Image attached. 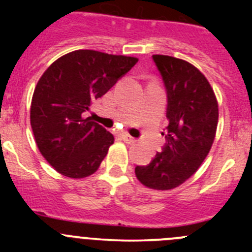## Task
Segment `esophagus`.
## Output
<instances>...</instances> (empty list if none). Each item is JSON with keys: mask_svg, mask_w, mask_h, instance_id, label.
<instances>
[{"mask_svg": "<svg viewBox=\"0 0 252 252\" xmlns=\"http://www.w3.org/2000/svg\"><path fill=\"white\" fill-rule=\"evenodd\" d=\"M122 139H123V140L126 141V144H134V142H136L135 138L130 136L129 134H122Z\"/></svg>", "mask_w": 252, "mask_h": 252, "instance_id": "1", "label": "esophagus"}]
</instances>
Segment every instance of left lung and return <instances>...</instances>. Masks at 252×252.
<instances>
[{
  "label": "left lung",
  "instance_id": "left-lung-1",
  "mask_svg": "<svg viewBox=\"0 0 252 252\" xmlns=\"http://www.w3.org/2000/svg\"><path fill=\"white\" fill-rule=\"evenodd\" d=\"M168 95L167 144L151 163L136 166L145 187L172 190L200 168L216 138L218 102L206 77L191 63L172 56H152ZM164 135V134H163Z\"/></svg>",
  "mask_w": 252,
  "mask_h": 252
}]
</instances>
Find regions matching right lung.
<instances>
[{"label": "right lung", "mask_w": 252, "mask_h": 252, "mask_svg": "<svg viewBox=\"0 0 252 252\" xmlns=\"http://www.w3.org/2000/svg\"><path fill=\"white\" fill-rule=\"evenodd\" d=\"M138 61L77 50L45 70L32 94L30 124L37 149L58 173L81 179L97 171L114 136L83 113Z\"/></svg>", "instance_id": "1"}]
</instances>
